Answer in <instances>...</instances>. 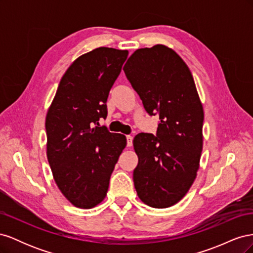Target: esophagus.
<instances>
[{"mask_svg":"<svg viewBox=\"0 0 253 253\" xmlns=\"http://www.w3.org/2000/svg\"><path fill=\"white\" fill-rule=\"evenodd\" d=\"M126 142H127V147H132L133 145V137L131 135L126 136Z\"/></svg>","mask_w":253,"mask_h":253,"instance_id":"1","label":"esophagus"}]
</instances>
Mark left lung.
Instances as JSON below:
<instances>
[{"instance_id":"left-lung-1","label":"left lung","mask_w":253,"mask_h":253,"mask_svg":"<svg viewBox=\"0 0 253 253\" xmlns=\"http://www.w3.org/2000/svg\"><path fill=\"white\" fill-rule=\"evenodd\" d=\"M124 71L145 111L160 119L156 136L140 133L133 140L136 192L145 205L168 208L188 193L200 169L203 104L188 65L166 45L135 50Z\"/></svg>"}]
</instances>
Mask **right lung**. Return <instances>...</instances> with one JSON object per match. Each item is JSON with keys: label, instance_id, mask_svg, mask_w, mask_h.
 I'll return each mask as SVG.
<instances>
[{"label": "right lung", "instance_id": "right-lung-1", "mask_svg": "<svg viewBox=\"0 0 253 253\" xmlns=\"http://www.w3.org/2000/svg\"><path fill=\"white\" fill-rule=\"evenodd\" d=\"M127 55L128 50L98 47L78 57L61 78L46 114V154L53 179L77 208H94L104 200L126 147L125 135L96 125L108 115L106 100Z\"/></svg>", "mask_w": 253, "mask_h": 253}]
</instances>
